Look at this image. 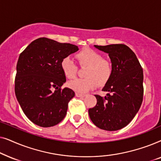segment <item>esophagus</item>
Wrapping results in <instances>:
<instances>
[{
  "label": "esophagus",
  "mask_w": 161,
  "mask_h": 161,
  "mask_svg": "<svg viewBox=\"0 0 161 161\" xmlns=\"http://www.w3.org/2000/svg\"><path fill=\"white\" fill-rule=\"evenodd\" d=\"M75 96L78 97H83L86 96V94H85L78 93V92H76V93H75Z\"/></svg>",
  "instance_id": "1"
}]
</instances>
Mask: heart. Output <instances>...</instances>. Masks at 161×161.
<instances>
[{"label": "heart", "mask_w": 161, "mask_h": 161, "mask_svg": "<svg viewBox=\"0 0 161 161\" xmlns=\"http://www.w3.org/2000/svg\"><path fill=\"white\" fill-rule=\"evenodd\" d=\"M79 65L86 67L84 78H78L68 83L74 91L84 93L97 86H103L111 78L113 66L110 61L103 58L102 54L91 48H84L75 55ZM61 68L68 79L76 76L78 67L69 57H65L61 61Z\"/></svg>", "instance_id": "b5f03b06"}]
</instances>
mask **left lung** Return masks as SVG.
Listing matches in <instances>:
<instances>
[{
  "mask_svg": "<svg viewBox=\"0 0 161 161\" xmlns=\"http://www.w3.org/2000/svg\"><path fill=\"white\" fill-rule=\"evenodd\" d=\"M108 53L113 72L103 87L105 97L94 95L97 104L89 109V117L99 128L115 131L127 126L138 113L143 101V69L136 54L123 44L94 45Z\"/></svg>",
  "mask_w": 161,
  "mask_h": 161,
  "instance_id": "1",
  "label": "left lung"
}]
</instances>
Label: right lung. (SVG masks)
<instances>
[{
  "instance_id": "right-lung-1",
  "label": "right lung",
  "mask_w": 161,
  "mask_h": 161,
  "mask_svg": "<svg viewBox=\"0 0 161 161\" xmlns=\"http://www.w3.org/2000/svg\"><path fill=\"white\" fill-rule=\"evenodd\" d=\"M78 50L76 45L42 37L33 41L19 55L15 95L24 114L35 125L52 127L65 117L75 92L61 89L66 76L61 61Z\"/></svg>"
}]
</instances>
